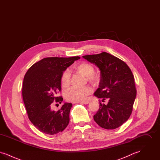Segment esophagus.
I'll return each instance as SVG.
<instances>
[{
  "label": "esophagus",
  "mask_w": 160,
  "mask_h": 160,
  "mask_svg": "<svg viewBox=\"0 0 160 160\" xmlns=\"http://www.w3.org/2000/svg\"><path fill=\"white\" fill-rule=\"evenodd\" d=\"M82 104H89V102H90V100H87V101H82L80 102Z\"/></svg>",
  "instance_id": "1"
}]
</instances>
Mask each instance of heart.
Returning a JSON list of instances; mask_svg holds the SVG:
<instances>
[{
    "mask_svg": "<svg viewBox=\"0 0 160 160\" xmlns=\"http://www.w3.org/2000/svg\"><path fill=\"white\" fill-rule=\"evenodd\" d=\"M75 68L78 71L86 76L87 80L93 83H97L99 81V76L94 72V68L88 62H81L77 64ZM71 74L68 70L65 71L61 78V85L67 88L70 84ZM92 92V89L89 86L82 88L72 87L65 93V98L69 101L79 102L87 99V97Z\"/></svg>",
    "mask_w": 160,
    "mask_h": 160,
    "instance_id": "obj_1",
    "label": "heart"
}]
</instances>
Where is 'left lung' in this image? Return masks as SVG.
I'll return each instance as SVG.
<instances>
[{
  "mask_svg": "<svg viewBox=\"0 0 160 160\" xmlns=\"http://www.w3.org/2000/svg\"><path fill=\"white\" fill-rule=\"evenodd\" d=\"M83 58L100 71L99 88L94 95L102 98V102L108 100L107 104L99 102V110L93 119L104 129H116L128 119L136 97L131 70L123 61L106 52Z\"/></svg>",
  "mask_w": 160,
  "mask_h": 160,
  "instance_id": "1",
  "label": "left lung"
}]
</instances>
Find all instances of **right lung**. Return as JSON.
I'll list each match as a JSON object with an SVG mask.
<instances>
[{
    "label": "right lung",
    "instance_id": "add662e5",
    "mask_svg": "<svg viewBox=\"0 0 160 160\" xmlns=\"http://www.w3.org/2000/svg\"><path fill=\"white\" fill-rule=\"evenodd\" d=\"M80 58H46L34 63L26 73L23 80V101L33 125L40 131L54 135L63 131L69 122L71 103L65 102L58 111L53 110V102L61 103L62 73ZM55 102H54L53 101Z\"/></svg>",
    "mask_w": 160,
    "mask_h": 160
}]
</instances>
